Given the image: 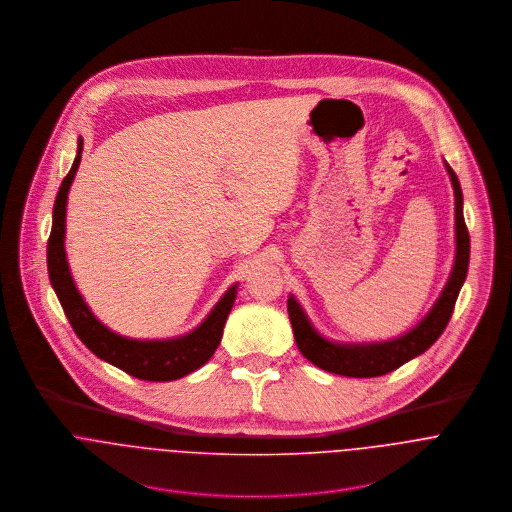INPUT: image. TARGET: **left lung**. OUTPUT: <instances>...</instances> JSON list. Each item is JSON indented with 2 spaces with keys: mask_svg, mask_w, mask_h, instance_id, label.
<instances>
[{
  "mask_svg": "<svg viewBox=\"0 0 512 512\" xmlns=\"http://www.w3.org/2000/svg\"><path fill=\"white\" fill-rule=\"evenodd\" d=\"M445 169L449 173L453 195H455V262H453L449 280L439 295L438 301L430 309V313L412 331L392 341L357 343V345L333 343L315 331V327L307 319L297 299L290 295L288 313L292 321L293 337H295L297 349L307 361L333 374L353 376V378H372V376H382L396 370L398 366L428 351L438 341L439 335L443 333L445 325L451 319L457 295L467 278V266H469V232L463 219V193L459 187V179L447 161H445Z\"/></svg>",
  "mask_w": 512,
  "mask_h": 512,
  "instance_id": "left-lung-1",
  "label": "left lung"
}]
</instances>
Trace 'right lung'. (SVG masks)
<instances>
[{
    "mask_svg": "<svg viewBox=\"0 0 512 512\" xmlns=\"http://www.w3.org/2000/svg\"><path fill=\"white\" fill-rule=\"evenodd\" d=\"M82 140H78V151L74 157L69 175L63 179L61 189L53 207V226L47 242V268L49 280L57 293L67 319L73 325L78 339L102 361L118 366L120 370L149 382H169L177 380L199 366L205 365L217 351L224 323L236 299V288H228L220 297L219 303L207 315V319L187 335L175 339H130L110 331L102 325L80 292L74 286L73 276L65 252V219H67V197L73 185L76 169L80 165Z\"/></svg>",
    "mask_w": 512,
    "mask_h": 512,
    "instance_id": "right-lung-1",
    "label": "right lung"
}]
</instances>
